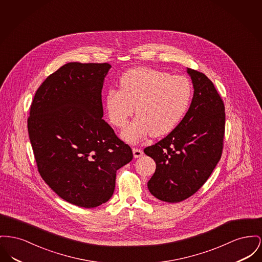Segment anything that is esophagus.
I'll use <instances>...</instances> for the list:
<instances>
[{"instance_id": "34e87169", "label": "esophagus", "mask_w": 262, "mask_h": 262, "mask_svg": "<svg viewBox=\"0 0 262 262\" xmlns=\"http://www.w3.org/2000/svg\"><path fill=\"white\" fill-rule=\"evenodd\" d=\"M133 154H134L135 158H139V157L143 155V151L141 149H139V148H136L135 147V148H133Z\"/></svg>"}]
</instances>
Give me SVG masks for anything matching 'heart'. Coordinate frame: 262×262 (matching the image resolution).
<instances>
[{"instance_id":"b5f03b06","label":"heart","mask_w":262,"mask_h":262,"mask_svg":"<svg viewBox=\"0 0 262 262\" xmlns=\"http://www.w3.org/2000/svg\"><path fill=\"white\" fill-rule=\"evenodd\" d=\"M121 90L110 89L105 108L111 123L123 128L134 115L138 117L122 133L129 142L151 135L159 138L171 133L184 118L193 89L183 76L139 67L126 71L120 79Z\"/></svg>"}]
</instances>
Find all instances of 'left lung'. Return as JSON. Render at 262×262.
I'll list each match as a JSON object with an SVG mask.
<instances>
[{"mask_svg":"<svg viewBox=\"0 0 262 262\" xmlns=\"http://www.w3.org/2000/svg\"><path fill=\"white\" fill-rule=\"evenodd\" d=\"M194 95L190 108L169 135L144 148L156 169L147 183L155 198L178 203L195 194L221 159L225 136V105L213 82L187 68Z\"/></svg>","mask_w":262,"mask_h":262,"instance_id":"left-lung-1","label":"left lung"}]
</instances>
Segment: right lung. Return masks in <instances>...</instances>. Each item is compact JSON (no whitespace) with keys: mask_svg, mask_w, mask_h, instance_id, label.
<instances>
[{"mask_svg":"<svg viewBox=\"0 0 262 262\" xmlns=\"http://www.w3.org/2000/svg\"><path fill=\"white\" fill-rule=\"evenodd\" d=\"M108 63L70 62L49 75L31 103L28 130L37 169L60 198L82 208L110 200L132 148L102 118Z\"/></svg>","mask_w":262,"mask_h":262,"instance_id":"right-lung-1","label":"right lung"}]
</instances>
